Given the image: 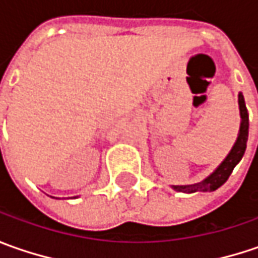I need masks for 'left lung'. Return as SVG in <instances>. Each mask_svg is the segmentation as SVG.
Here are the masks:
<instances>
[{"label": "left lung", "mask_w": 258, "mask_h": 258, "mask_svg": "<svg viewBox=\"0 0 258 258\" xmlns=\"http://www.w3.org/2000/svg\"><path fill=\"white\" fill-rule=\"evenodd\" d=\"M238 109H240V117H241L238 135H237V139L234 142L231 151L224 158L223 162L214 169L213 173H210L207 178H204L200 182L191 183V185H171L173 191L183 194L213 192L228 179L235 165L241 161L244 152H245V148H247V139H248V112L245 107L243 93H238Z\"/></svg>", "instance_id": "left-lung-1"}]
</instances>
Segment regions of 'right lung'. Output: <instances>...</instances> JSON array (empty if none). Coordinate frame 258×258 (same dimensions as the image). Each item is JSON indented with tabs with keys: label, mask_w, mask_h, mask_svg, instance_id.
<instances>
[{
	"label": "right lung",
	"mask_w": 258,
	"mask_h": 258,
	"mask_svg": "<svg viewBox=\"0 0 258 258\" xmlns=\"http://www.w3.org/2000/svg\"><path fill=\"white\" fill-rule=\"evenodd\" d=\"M53 198H54V197H53Z\"/></svg>",
	"instance_id": "add662e5"
}]
</instances>
